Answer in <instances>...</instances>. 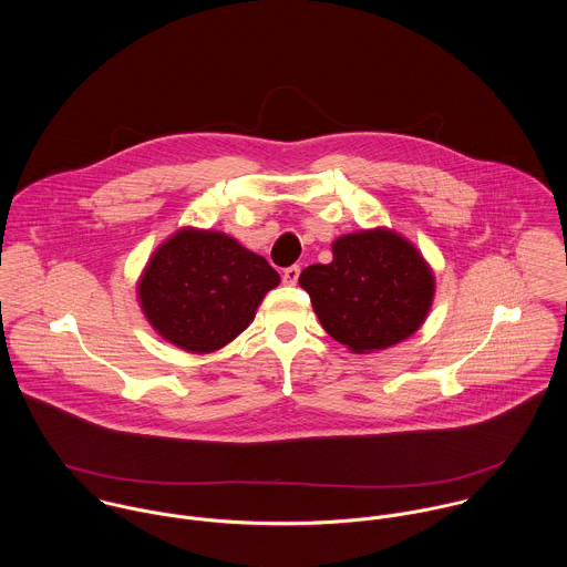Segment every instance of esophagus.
<instances>
[{
	"label": "esophagus",
	"instance_id": "obj_1",
	"mask_svg": "<svg viewBox=\"0 0 567 567\" xmlns=\"http://www.w3.org/2000/svg\"><path fill=\"white\" fill-rule=\"evenodd\" d=\"M299 275H301V268L299 266H290L284 270V284L288 286H295L299 281Z\"/></svg>",
	"mask_w": 567,
	"mask_h": 567
}]
</instances>
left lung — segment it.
<instances>
[{"label":"left lung","mask_w":567,"mask_h":567,"mask_svg":"<svg viewBox=\"0 0 567 567\" xmlns=\"http://www.w3.org/2000/svg\"><path fill=\"white\" fill-rule=\"evenodd\" d=\"M331 261L308 266L299 284L324 331L353 353L395 347L425 323L436 279L430 261L389 227L344 234Z\"/></svg>","instance_id":"1"}]
</instances>
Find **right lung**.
<instances>
[{"mask_svg":"<svg viewBox=\"0 0 567 567\" xmlns=\"http://www.w3.org/2000/svg\"><path fill=\"white\" fill-rule=\"evenodd\" d=\"M277 270L236 238L181 227L148 257L137 303L165 342L187 353H214L252 323Z\"/></svg>","mask_w":567,"mask_h":567,"instance_id":"right-lung-1","label":"right lung"}]
</instances>
